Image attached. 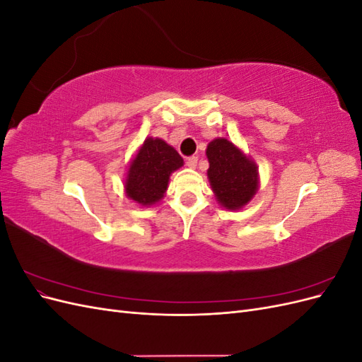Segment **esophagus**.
Segmentation results:
<instances>
[{
  "label": "esophagus",
  "mask_w": 362,
  "mask_h": 362,
  "mask_svg": "<svg viewBox=\"0 0 362 362\" xmlns=\"http://www.w3.org/2000/svg\"><path fill=\"white\" fill-rule=\"evenodd\" d=\"M185 164H187L190 169H194L196 164H198V157H194V156L187 157V158H185Z\"/></svg>",
  "instance_id": "34e87169"
}]
</instances>
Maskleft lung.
<instances>
[{"label": "left lung", "mask_w": 362, "mask_h": 362, "mask_svg": "<svg viewBox=\"0 0 362 362\" xmlns=\"http://www.w3.org/2000/svg\"><path fill=\"white\" fill-rule=\"evenodd\" d=\"M210 168L208 181L217 202L226 210L243 208L258 190V168L255 161L243 154L233 141L214 139L206 146Z\"/></svg>", "instance_id": "obj_1"}]
</instances>
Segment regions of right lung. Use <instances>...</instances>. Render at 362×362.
Returning <instances> with one entry per match:
<instances>
[{
    "instance_id": "obj_1",
    "label": "right lung",
    "mask_w": 362,
    "mask_h": 362,
    "mask_svg": "<svg viewBox=\"0 0 362 362\" xmlns=\"http://www.w3.org/2000/svg\"><path fill=\"white\" fill-rule=\"evenodd\" d=\"M182 164L181 156L166 141L148 137L128 166L127 196L144 206L157 204L168 190L170 173Z\"/></svg>"
}]
</instances>
